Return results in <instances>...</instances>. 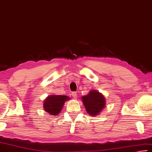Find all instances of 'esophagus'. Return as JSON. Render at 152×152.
<instances>
[{
  "label": "esophagus",
  "instance_id": "obj_1",
  "mask_svg": "<svg viewBox=\"0 0 152 152\" xmlns=\"http://www.w3.org/2000/svg\"><path fill=\"white\" fill-rule=\"evenodd\" d=\"M71 95L74 98H77V93L75 92V91H73V92L71 93Z\"/></svg>",
  "mask_w": 152,
  "mask_h": 152
}]
</instances>
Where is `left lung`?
<instances>
[{
	"label": "left lung",
	"instance_id": "obj_1",
	"mask_svg": "<svg viewBox=\"0 0 152 152\" xmlns=\"http://www.w3.org/2000/svg\"><path fill=\"white\" fill-rule=\"evenodd\" d=\"M82 102L89 115L97 116L106 105V99L98 91L91 90L87 96H82Z\"/></svg>",
	"mask_w": 152,
	"mask_h": 152
}]
</instances>
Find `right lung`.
<instances>
[{
	"label": "right lung",
	"mask_w": 152,
	"mask_h": 152,
	"mask_svg": "<svg viewBox=\"0 0 152 152\" xmlns=\"http://www.w3.org/2000/svg\"><path fill=\"white\" fill-rule=\"evenodd\" d=\"M70 99L66 96L53 95L48 96L44 101L43 108L44 110L50 115L56 116L60 113L63 108L64 102Z\"/></svg>",
	"instance_id": "1"
}]
</instances>
